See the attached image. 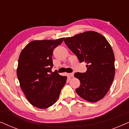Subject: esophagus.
Here are the masks:
<instances>
[{
  "label": "esophagus",
  "instance_id": "obj_1",
  "mask_svg": "<svg viewBox=\"0 0 129 129\" xmlns=\"http://www.w3.org/2000/svg\"><path fill=\"white\" fill-rule=\"evenodd\" d=\"M69 75L70 77H73L74 76V73H69Z\"/></svg>",
  "mask_w": 129,
  "mask_h": 129
}]
</instances>
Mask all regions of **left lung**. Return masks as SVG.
<instances>
[{"label":"left lung","mask_w":129,"mask_h":129,"mask_svg":"<svg viewBox=\"0 0 129 129\" xmlns=\"http://www.w3.org/2000/svg\"><path fill=\"white\" fill-rule=\"evenodd\" d=\"M80 62L87 63L85 73H75L80 85L76 89L83 99L96 102L103 99L110 89L115 75L114 55L108 41L96 31L79 33L64 40Z\"/></svg>","instance_id":"obj_1"}]
</instances>
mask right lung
I'll list each match as a JSON object with an SVG mask.
<instances>
[{
  "mask_svg": "<svg viewBox=\"0 0 129 129\" xmlns=\"http://www.w3.org/2000/svg\"><path fill=\"white\" fill-rule=\"evenodd\" d=\"M63 39L34 40L26 46L19 56L17 76L20 87L28 101L39 109L54 105L66 84V76L51 70L53 52Z\"/></svg>",
  "mask_w": 129,
  "mask_h": 129,
  "instance_id": "1",
  "label": "right lung"
}]
</instances>
